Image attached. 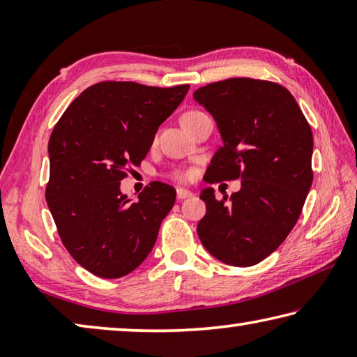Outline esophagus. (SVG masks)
<instances>
[{"instance_id": "1", "label": "esophagus", "mask_w": 357, "mask_h": 357, "mask_svg": "<svg viewBox=\"0 0 357 357\" xmlns=\"http://www.w3.org/2000/svg\"><path fill=\"white\" fill-rule=\"evenodd\" d=\"M176 195H178L179 200H184V198L192 195V192L187 190V189H176Z\"/></svg>"}]
</instances>
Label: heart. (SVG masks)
Here are the masks:
<instances>
[{"label":"heart","instance_id":"b5f03b06","mask_svg":"<svg viewBox=\"0 0 357 357\" xmlns=\"http://www.w3.org/2000/svg\"><path fill=\"white\" fill-rule=\"evenodd\" d=\"M198 113H202V112L200 110H189V112H185L183 116H181V121L189 119L192 116H195V114H198ZM192 176H193V170H189V168H187V170H178V172L173 173V178L178 179V181H189Z\"/></svg>","mask_w":357,"mask_h":357}]
</instances>
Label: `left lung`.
Masks as SVG:
<instances>
[{
	"label": "left lung",
	"mask_w": 357,
	"mask_h": 357,
	"mask_svg": "<svg viewBox=\"0 0 357 357\" xmlns=\"http://www.w3.org/2000/svg\"><path fill=\"white\" fill-rule=\"evenodd\" d=\"M222 135L204 181L241 179V190L215 198L204 189L206 214L197 233L211 255L247 268L277 250L298 222L313 181L310 124L279 83L233 77L193 93Z\"/></svg>",
	"instance_id": "1"
}]
</instances>
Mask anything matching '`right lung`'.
I'll return each instance as SVG.
<instances>
[{
    "label": "right lung",
    "instance_id": "1",
    "mask_svg": "<svg viewBox=\"0 0 357 357\" xmlns=\"http://www.w3.org/2000/svg\"><path fill=\"white\" fill-rule=\"evenodd\" d=\"M189 88L99 82L84 89L53 128L45 200L66 250L91 274L118 279L153 250L176 190L153 181L138 202L129 203L119 181L142 164L159 126Z\"/></svg>",
    "mask_w": 357,
    "mask_h": 357
}]
</instances>
